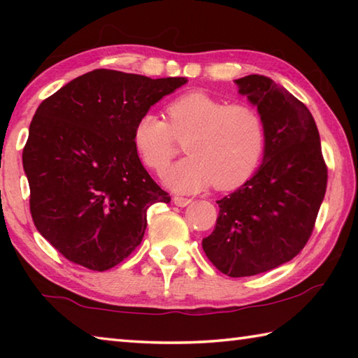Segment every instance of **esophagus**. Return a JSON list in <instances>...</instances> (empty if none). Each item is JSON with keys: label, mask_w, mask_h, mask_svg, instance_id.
<instances>
[{"label": "esophagus", "mask_w": 358, "mask_h": 358, "mask_svg": "<svg viewBox=\"0 0 358 358\" xmlns=\"http://www.w3.org/2000/svg\"><path fill=\"white\" fill-rule=\"evenodd\" d=\"M173 203L177 205V207H186V205L191 203V201H189V199H186V197L175 196V197H173Z\"/></svg>", "instance_id": "obj_1"}]
</instances>
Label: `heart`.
I'll use <instances>...</instances> for the list:
<instances>
[{
	"label": "heart",
	"instance_id": "b5f03b06",
	"mask_svg": "<svg viewBox=\"0 0 358 358\" xmlns=\"http://www.w3.org/2000/svg\"><path fill=\"white\" fill-rule=\"evenodd\" d=\"M167 121L153 112L138 117L132 132L137 153L153 171L166 169L186 141L187 157L162 173L177 192L210 185L234 189L256 172L265 150L264 121L248 104H226L205 92H189L167 106Z\"/></svg>",
	"mask_w": 358,
	"mask_h": 358
}]
</instances>
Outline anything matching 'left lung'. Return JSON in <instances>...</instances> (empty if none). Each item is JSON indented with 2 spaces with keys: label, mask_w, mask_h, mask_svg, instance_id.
<instances>
[{
  "label": "left lung",
  "mask_w": 358,
  "mask_h": 358,
  "mask_svg": "<svg viewBox=\"0 0 358 358\" xmlns=\"http://www.w3.org/2000/svg\"><path fill=\"white\" fill-rule=\"evenodd\" d=\"M234 83L262 117L264 157L250 180L216 201L220 216L202 248L224 275L243 278L273 270L305 248L325 196L327 167L303 102L265 76Z\"/></svg>",
  "instance_id": "1"
}]
</instances>
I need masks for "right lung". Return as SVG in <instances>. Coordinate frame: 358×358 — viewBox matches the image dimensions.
<instances>
[{
	"mask_svg": "<svg viewBox=\"0 0 358 358\" xmlns=\"http://www.w3.org/2000/svg\"><path fill=\"white\" fill-rule=\"evenodd\" d=\"M187 82L96 69L42 101L23 171L36 229L71 262L104 271L141 245L147 210L171 196L138 159V117Z\"/></svg>",
	"mask_w": 358,
	"mask_h": 358,
	"instance_id": "right-lung-1",
	"label": "right lung"
}]
</instances>
